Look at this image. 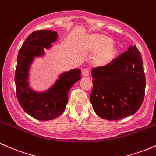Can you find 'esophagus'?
I'll return each instance as SVG.
<instances>
[{
    "instance_id": "obj_1",
    "label": "esophagus",
    "mask_w": 156,
    "mask_h": 156,
    "mask_svg": "<svg viewBox=\"0 0 156 156\" xmlns=\"http://www.w3.org/2000/svg\"><path fill=\"white\" fill-rule=\"evenodd\" d=\"M82 75L83 76H88L89 75V70L87 69V68H85V69L83 70L82 71Z\"/></svg>"
}]
</instances>
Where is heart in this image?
<instances>
[{
    "instance_id": "obj_1",
    "label": "heart",
    "mask_w": 156,
    "mask_h": 156,
    "mask_svg": "<svg viewBox=\"0 0 156 156\" xmlns=\"http://www.w3.org/2000/svg\"><path fill=\"white\" fill-rule=\"evenodd\" d=\"M113 42L112 38L105 35L94 34L88 38L87 45L90 51L94 53L103 51L95 59V65L105 66L113 61L117 54L116 49L111 47Z\"/></svg>"
}]
</instances>
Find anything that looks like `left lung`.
<instances>
[{
	"mask_svg": "<svg viewBox=\"0 0 156 156\" xmlns=\"http://www.w3.org/2000/svg\"><path fill=\"white\" fill-rule=\"evenodd\" d=\"M92 107L100 118L117 120L140 108L145 94L146 79L141 54L135 45L110 64L93 68Z\"/></svg>",
	"mask_w": 156,
	"mask_h": 156,
	"instance_id": "1",
	"label": "left lung"
}]
</instances>
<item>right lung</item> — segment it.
Returning a JSON list of instances; mask_svg holds the SVG:
<instances>
[{"label":"right lung","instance_id":"add662e5","mask_svg":"<svg viewBox=\"0 0 156 156\" xmlns=\"http://www.w3.org/2000/svg\"><path fill=\"white\" fill-rule=\"evenodd\" d=\"M57 36L56 32L48 30L33 32L25 39L18 54L15 83L18 103L27 114L39 120H53L62 114L70 89L81 79V71L75 68L62 73L46 91L37 93L30 88L28 74L33 58L42 56L44 48H50Z\"/></svg>","mask_w":156,"mask_h":156}]
</instances>
